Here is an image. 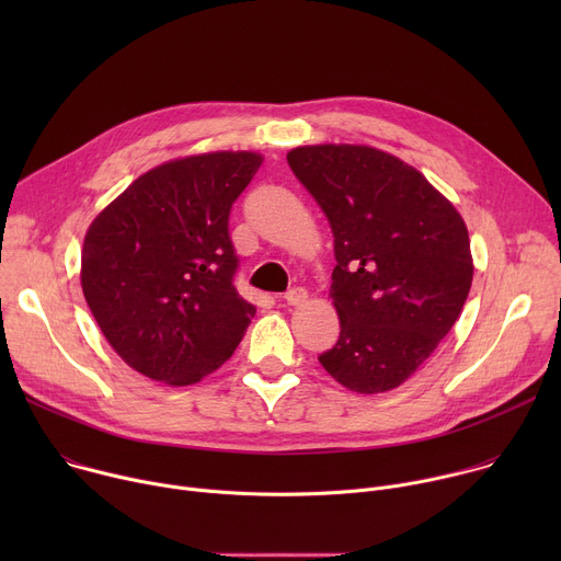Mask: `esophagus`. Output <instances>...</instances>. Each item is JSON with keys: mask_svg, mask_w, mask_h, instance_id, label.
Listing matches in <instances>:
<instances>
[{"mask_svg": "<svg viewBox=\"0 0 561 561\" xmlns=\"http://www.w3.org/2000/svg\"><path fill=\"white\" fill-rule=\"evenodd\" d=\"M284 299H286V304H290V306H304L306 299H308V293H306V288L295 286V288H290V290L284 295Z\"/></svg>", "mask_w": 561, "mask_h": 561, "instance_id": "esophagus-1", "label": "esophagus"}]
</instances>
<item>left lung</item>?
Returning <instances> with one entry per match:
<instances>
[{"instance_id":"1","label":"left lung","mask_w":561,"mask_h":561,"mask_svg":"<svg viewBox=\"0 0 561 561\" xmlns=\"http://www.w3.org/2000/svg\"><path fill=\"white\" fill-rule=\"evenodd\" d=\"M286 159L335 237L331 297L342 331L319 364L355 392L397 388L463 308L472 282L466 224L420 171L383 150L319 144Z\"/></svg>"}]
</instances>
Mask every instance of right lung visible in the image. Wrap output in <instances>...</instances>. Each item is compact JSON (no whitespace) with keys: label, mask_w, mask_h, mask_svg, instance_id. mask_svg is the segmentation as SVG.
<instances>
[{"label":"right lung","mask_w":561,"mask_h":561,"mask_svg":"<svg viewBox=\"0 0 561 561\" xmlns=\"http://www.w3.org/2000/svg\"><path fill=\"white\" fill-rule=\"evenodd\" d=\"M262 154H193L137 178L91 224L82 290L115 353L137 373L188 386L242 342L255 306L237 293L228 234Z\"/></svg>","instance_id":"1"}]
</instances>
